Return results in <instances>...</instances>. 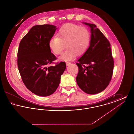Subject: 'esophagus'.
I'll return each mask as SVG.
<instances>
[{"instance_id": "obj_1", "label": "esophagus", "mask_w": 134, "mask_h": 134, "mask_svg": "<svg viewBox=\"0 0 134 134\" xmlns=\"http://www.w3.org/2000/svg\"><path fill=\"white\" fill-rule=\"evenodd\" d=\"M66 65H67V66H69L70 64H71V62H67L66 63Z\"/></svg>"}]
</instances>
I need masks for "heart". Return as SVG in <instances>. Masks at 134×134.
Here are the masks:
<instances>
[{"instance_id":"1","label":"heart","mask_w":134,"mask_h":134,"mask_svg":"<svg viewBox=\"0 0 134 134\" xmlns=\"http://www.w3.org/2000/svg\"><path fill=\"white\" fill-rule=\"evenodd\" d=\"M90 41V33L86 27L67 24L59 29L57 37L50 39L49 46L54 54L60 55L66 45L67 49L59 58L68 61L73 59L77 54L79 55L84 54L88 49Z\"/></svg>"}]
</instances>
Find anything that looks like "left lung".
I'll return each mask as SVG.
<instances>
[{
	"mask_svg": "<svg viewBox=\"0 0 134 134\" xmlns=\"http://www.w3.org/2000/svg\"><path fill=\"white\" fill-rule=\"evenodd\" d=\"M91 30V41L87 51L78 60L76 82L86 93H98L107 88L110 81L114 66L110 44L94 24L84 23Z\"/></svg>",
	"mask_w": 134,
	"mask_h": 134,
	"instance_id": "obj_1",
	"label": "left lung"
}]
</instances>
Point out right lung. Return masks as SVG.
I'll return each instance as SVG.
<instances>
[{
    "label": "right lung",
    "instance_id": "1",
    "mask_svg": "<svg viewBox=\"0 0 134 134\" xmlns=\"http://www.w3.org/2000/svg\"><path fill=\"white\" fill-rule=\"evenodd\" d=\"M56 29L51 25L34 26L19 43L18 66L20 75L26 88L37 96L53 94L66 68L64 62L51 65L57 58L51 53L49 42Z\"/></svg>",
    "mask_w": 134,
    "mask_h": 134
}]
</instances>
